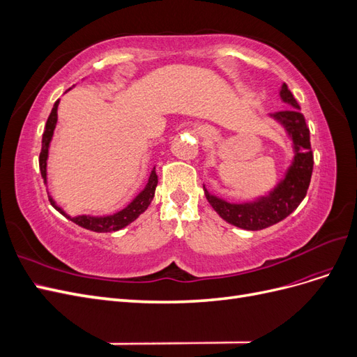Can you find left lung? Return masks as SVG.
I'll use <instances>...</instances> for the list:
<instances>
[{"instance_id":"8db88e82","label":"left lung","mask_w":357,"mask_h":357,"mask_svg":"<svg viewBox=\"0 0 357 357\" xmlns=\"http://www.w3.org/2000/svg\"><path fill=\"white\" fill-rule=\"evenodd\" d=\"M280 98L290 109L273 113L269 117H273L284 128L286 134L291 139V147H294V159L284 172V177L266 195L245 202H228L210 193L205 185L202 186L205 198L214 211L236 228L261 231L282 222L298 208V205L307 195L312 165H314L310 144V129L304 114L301 113L299 104L286 83H283L280 89Z\"/></svg>"}]
</instances>
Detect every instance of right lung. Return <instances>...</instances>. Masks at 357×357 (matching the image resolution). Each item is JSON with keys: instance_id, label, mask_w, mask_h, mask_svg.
<instances>
[{"instance_id": "1", "label": "right lung", "mask_w": 357, "mask_h": 357, "mask_svg": "<svg viewBox=\"0 0 357 357\" xmlns=\"http://www.w3.org/2000/svg\"><path fill=\"white\" fill-rule=\"evenodd\" d=\"M71 89V88H70ZM68 89V91H70ZM67 91V92H68ZM58 105H59V100L53 104V109L49 114V119L46 122V128L45 132H43V139H41V152H40V172L41 177L45 178V183H47V158H49V147H50V142L53 138V131L56 128V122H58ZM158 186V176L155 168L152 169L149 176V180L146 183L144 189L138 193V195L129 202L126 207L121 211H117L114 214L110 215H89V214H82V215H75V218H71L66 211H63L59 205L55 202L50 195H49V201L50 204L55 207L62 215H66L67 219H70L71 222H74L75 225L82 226L84 229H89L93 232H114L125 228L129 223H132L139 214L144 213L147 210V207L152 202L153 197H155V190Z\"/></svg>"}]
</instances>
